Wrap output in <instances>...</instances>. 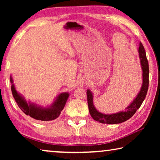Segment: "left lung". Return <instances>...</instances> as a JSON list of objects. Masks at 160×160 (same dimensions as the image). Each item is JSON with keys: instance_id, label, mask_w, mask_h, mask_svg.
<instances>
[{"instance_id": "left-lung-1", "label": "left lung", "mask_w": 160, "mask_h": 160, "mask_svg": "<svg viewBox=\"0 0 160 160\" xmlns=\"http://www.w3.org/2000/svg\"><path fill=\"white\" fill-rule=\"evenodd\" d=\"M139 58L140 61V66L142 70V83L141 88L139 91V93L137 94L135 98L131 104L126 108V111L105 114L99 112L96 109L93 104V94L90 90H87V96H88V104L89 112L92 117L97 121H99L102 123L107 124H117L124 122L131 118L135 114L136 111L141 106L142 103L144 101L148 92L149 86V65L144 47L140 42L138 48Z\"/></svg>"}]
</instances>
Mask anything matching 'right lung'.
I'll list each match as a JSON object with an SVG mask.
<instances>
[{"label": "right lung", "instance_id": "obj_1", "mask_svg": "<svg viewBox=\"0 0 160 160\" xmlns=\"http://www.w3.org/2000/svg\"><path fill=\"white\" fill-rule=\"evenodd\" d=\"M10 81L11 83L12 95L18 107L26 115L29 116L36 120L48 121L57 118L61 114V111L63 109L67 99L70 95L68 92L59 94L50 106L42 107L35 103L29 101L28 102L25 97L18 92L15 88V84L13 83L12 75H10Z\"/></svg>", "mask_w": 160, "mask_h": 160}]
</instances>
